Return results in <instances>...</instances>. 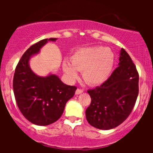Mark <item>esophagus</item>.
Wrapping results in <instances>:
<instances>
[{
    "label": "esophagus",
    "mask_w": 153,
    "mask_h": 153,
    "mask_svg": "<svg viewBox=\"0 0 153 153\" xmlns=\"http://www.w3.org/2000/svg\"><path fill=\"white\" fill-rule=\"evenodd\" d=\"M83 92H84V91H83L82 89H77V90L75 91V94H76V95H79V94L82 93Z\"/></svg>",
    "instance_id": "34e87169"
}]
</instances>
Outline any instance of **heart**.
<instances>
[{
    "label": "heart",
    "mask_w": 153,
    "mask_h": 153,
    "mask_svg": "<svg viewBox=\"0 0 153 153\" xmlns=\"http://www.w3.org/2000/svg\"><path fill=\"white\" fill-rule=\"evenodd\" d=\"M115 57L104 47H89L78 49L71 56V61L64 60L62 69L70 81H75L83 72L86 84L98 86L106 82L112 74Z\"/></svg>",
    "instance_id": "obj_1"
}]
</instances>
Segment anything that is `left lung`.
<instances>
[{"mask_svg":"<svg viewBox=\"0 0 153 153\" xmlns=\"http://www.w3.org/2000/svg\"><path fill=\"white\" fill-rule=\"evenodd\" d=\"M119 55L118 67L109 79L87 91L92 101L86 110V118L97 129L108 130L122 124L138 97L139 76L136 67L124 49Z\"/></svg>","mask_w":153,"mask_h":153,"instance_id":"left-lung-1","label":"left lung"}]
</instances>
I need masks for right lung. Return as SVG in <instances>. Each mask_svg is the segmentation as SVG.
I'll return each mask as SVG.
<instances>
[{
	"mask_svg": "<svg viewBox=\"0 0 153 153\" xmlns=\"http://www.w3.org/2000/svg\"><path fill=\"white\" fill-rule=\"evenodd\" d=\"M56 40L47 38L31 46L21 57L14 75L13 90L18 108L29 121L38 126L58 121L77 89L64 84L55 74L39 76L29 66L31 58L39 54L48 42Z\"/></svg>",
	"mask_w": 153,
	"mask_h": 153,
	"instance_id": "1",
	"label": "right lung"
}]
</instances>
